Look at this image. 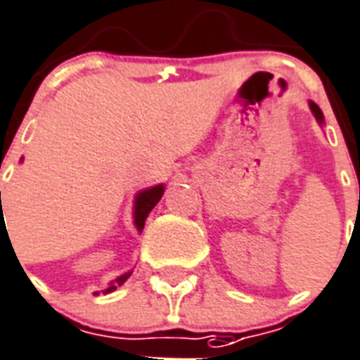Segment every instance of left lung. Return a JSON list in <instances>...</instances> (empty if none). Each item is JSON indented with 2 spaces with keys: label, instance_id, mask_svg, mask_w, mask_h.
<instances>
[{
  "label": "left lung",
  "instance_id": "obj_1",
  "mask_svg": "<svg viewBox=\"0 0 360 360\" xmlns=\"http://www.w3.org/2000/svg\"><path fill=\"white\" fill-rule=\"evenodd\" d=\"M310 109H312V113H314L316 119L320 120V122H323V113H321V109L318 108L314 102H310Z\"/></svg>",
  "mask_w": 360,
  "mask_h": 360
}]
</instances>
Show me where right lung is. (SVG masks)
<instances>
[{"instance_id":"add662e5","label":"right lung","mask_w":360,"mask_h":360,"mask_svg":"<svg viewBox=\"0 0 360 360\" xmlns=\"http://www.w3.org/2000/svg\"><path fill=\"white\" fill-rule=\"evenodd\" d=\"M162 195H163V186H156V188L146 189V191H143V193L137 195V204H135V225H137V229L143 230L146 217H148V214L152 212V208H154V206L160 202ZM0 204H1V193H0ZM1 212H3V206H1ZM3 221L5 219H3V214H1L0 230H3V226H5L3 225ZM128 277H130V273H126V275H122V277L117 278L115 283H111V286H109V288H105V294H108V292H113V290H117V286H120V284L124 283Z\"/></svg>"}]
</instances>
